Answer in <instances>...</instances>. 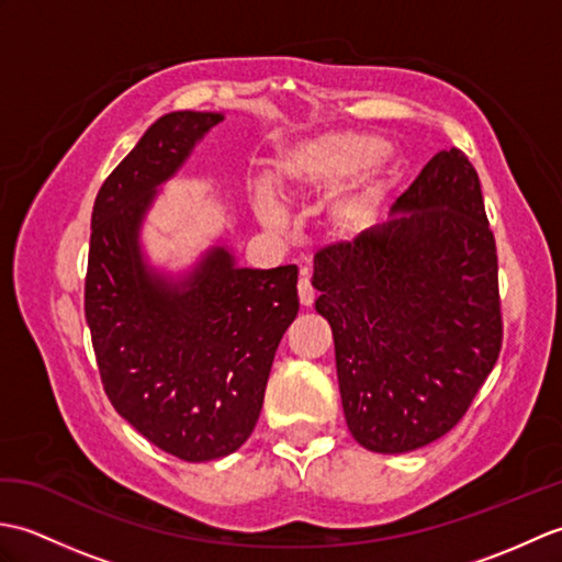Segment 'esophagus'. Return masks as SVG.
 Masks as SVG:
<instances>
[{"mask_svg":"<svg viewBox=\"0 0 562 562\" xmlns=\"http://www.w3.org/2000/svg\"><path fill=\"white\" fill-rule=\"evenodd\" d=\"M296 292H300L302 306H312V304H314L316 292H314V288H312V282H308V274H306V272H302L300 282H296Z\"/></svg>","mask_w":562,"mask_h":562,"instance_id":"34e87169","label":"esophagus"}]
</instances>
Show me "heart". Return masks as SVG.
Here are the masks:
<instances>
[{"label": "heart", "instance_id": "b5f03b06", "mask_svg": "<svg viewBox=\"0 0 562 562\" xmlns=\"http://www.w3.org/2000/svg\"><path fill=\"white\" fill-rule=\"evenodd\" d=\"M389 188V151L384 137L360 130L292 139L270 161L268 186L254 193V210L262 226H284V202H304L331 193L324 205V226L336 241H352L379 217Z\"/></svg>", "mask_w": 562, "mask_h": 562}]
</instances>
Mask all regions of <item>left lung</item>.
Returning <instances> with one entry per match:
<instances>
[{
	"label": "left lung",
	"mask_w": 562,
	"mask_h": 562,
	"mask_svg": "<svg viewBox=\"0 0 562 562\" xmlns=\"http://www.w3.org/2000/svg\"><path fill=\"white\" fill-rule=\"evenodd\" d=\"M312 284L350 435L376 453L445 437L503 345L495 238L465 154H435L389 222L318 250Z\"/></svg>",
	"instance_id": "obj_1"
}]
</instances>
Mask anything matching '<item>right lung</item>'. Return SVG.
<instances>
[{"mask_svg":"<svg viewBox=\"0 0 562 562\" xmlns=\"http://www.w3.org/2000/svg\"><path fill=\"white\" fill-rule=\"evenodd\" d=\"M222 121L166 113L115 166L93 202L83 290L113 408L193 463L229 457L254 432L274 350L300 312L296 266L238 268L220 241L173 274L145 254L142 229L161 186Z\"/></svg>","mask_w":562,"mask_h":562,"instance_id":"right-lung-1","label":"right lung"}]
</instances>
